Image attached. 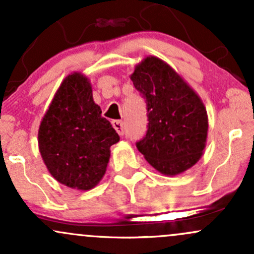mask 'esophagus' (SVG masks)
Here are the masks:
<instances>
[{
	"mask_svg": "<svg viewBox=\"0 0 254 254\" xmlns=\"http://www.w3.org/2000/svg\"><path fill=\"white\" fill-rule=\"evenodd\" d=\"M112 125L121 136L124 135V124L122 121H112Z\"/></svg>",
	"mask_w": 254,
	"mask_h": 254,
	"instance_id": "obj_1",
	"label": "esophagus"
}]
</instances>
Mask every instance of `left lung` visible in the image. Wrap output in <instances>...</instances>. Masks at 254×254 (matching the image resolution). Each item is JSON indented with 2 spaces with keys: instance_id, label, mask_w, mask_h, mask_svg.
Returning <instances> with one entry per match:
<instances>
[{
  "instance_id": "obj_1",
  "label": "left lung",
  "mask_w": 254,
  "mask_h": 254,
  "mask_svg": "<svg viewBox=\"0 0 254 254\" xmlns=\"http://www.w3.org/2000/svg\"><path fill=\"white\" fill-rule=\"evenodd\" d=\"M147 104L148 130L136 142L145 160L166 176H176L202 156L208 116L199 97L168 64L147 57L131 75Z\"/></svg>"
}]
</instances>
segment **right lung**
<instances>
[{"instance_id": "1", "label": "right lung", "mask_w": 254, "mask_h": 254, "mask_svg": "<svg viewBox=\"0 0 254 254\" xmlns=\"http://www.w3.org/2000/svg\"><path fill=\"white\" fill-rule=\"evenodd\" d=\"M118 133L93 101L83 75H69L58 88L38 133L39 150L52 177L78 190H90L106 172L110 147Z\"/></svg>"}]
</instances>
